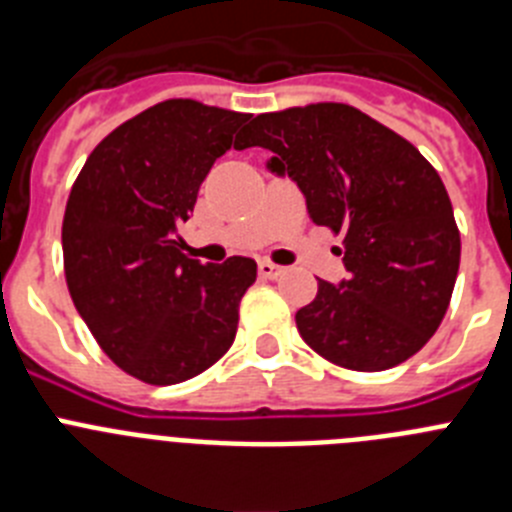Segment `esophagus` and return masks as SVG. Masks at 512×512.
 I'll use <instances>...</instances> for the list:
<instances>
[{
	"label": "esophagus",
	"instance_id": "1",
	"mask_svg": "<svg viewBox=\"0 0 512 512\" xmlns=\"http://www.w3.org/2000/svg\"><path fill=\"white\" fill-rule=\"evenodd\" d=\"M259 274L264 279H277V277H282V274H284V266L271 264V261H259Z\"/></svg>",
	"mask_w": 512,
	"mask_h": 512
}]
</instances>
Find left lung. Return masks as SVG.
I'll use <instances>...</instances> for the list:
<instances>
[{
	"label": "left lung",
	"mask_w": 512,
	"mask_h": 512,
	"mask_svg": "<svg viewBox=\"0 0 512 512\" xmlns=\"http://www.w3.org/2000/svg\"><path fill=\"white\" fill-rule=\"evenodd\" d=\"M305 194L312 223L343 233L338 284L297 310L302 341L354 372H382L431 341L449 310L461 241L449 192L413 143L356 107L307 104L253 117L235 148Z\"/></svg>",
	"instance_id": "1"
}]
</instances>
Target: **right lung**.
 Masks as SVG:
<instances>
[{"label":"right lung","mask_w":512,"mask_h":512,"mask_svg":"<svg viewBox=\"0 0 512 512\" xmlns=\"http://www.w3.org/2000/svg\"><path fill=\"white\" fill-rule=\"evenodd\" d=\"M248 117L158 102L112 130L71 187L61 230L71 300L104 354L140 382L197 377L233 343L256 261L205 266L176 233Z\"/></svg>","instance_id":"obj_1"}]
</instances>
